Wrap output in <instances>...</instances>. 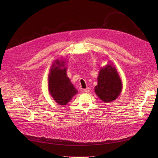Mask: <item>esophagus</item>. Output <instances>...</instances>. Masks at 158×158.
I'll return each instance as SVG.
<instances>
[{"instance_id":"esophagus-1","label":"esophagus","mask_w":158,"mask_h":158,"mask_svg":"<svg viewBox=\"0 0 158 158\" xmlns=\"http://www.w3.org/2000/svg\"><path fill=\"white\" fill-rule=\"evenodd\" d=\"M83 92H85V93H88L89 92V88H87L86 89H83Z\"/></svg>"}]
</instances>
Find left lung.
<instances>
[{"instance_id":"left-lung-1","label":"left lung","mask_w":158,"mask_h":158,"mask_svg":"<svg viewBox=\"0 0 158 158\" xmlns=\"http://www.w3.org/2000/svg\"><path fill=\"white\" fill-rule=\"evenodd\" d=\"M97 85L95 92L104 102H110L117 99L122 89V82L118 72L113 63L109 62L98 72Z\"/></svg>"}]
</instances>
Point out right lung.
<instances>
[{
	"instance_id": "add662e5",
	"label": "right lung",
	"mask_w": 158,
	"mask_h": 158,
	"mask_svg": "<svg viewBox=\"0 0 158 158\" xmlns=\"http://www.w3.org/2000/svg\"><path fill=\"white\" fill-rule=\"evenodd\" d=\"M66 60H55L48 76V92L54 101L61 106L67 104L78 93L66 74Z\"/></svg>"
}]
</instances>
